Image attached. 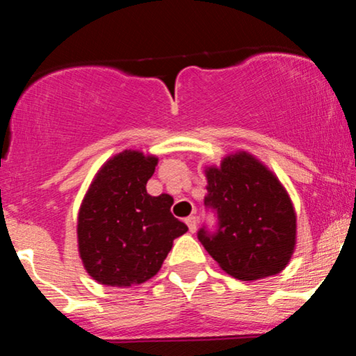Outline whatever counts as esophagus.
I'll use <instances>...</instances> for the list:
<instances>
[{"instance_id": "obj_1", "label": "esophagus", "mask_w": 356, "mask_h": 356, "mask_svg": "<svg viewBox=\"0 0 356 356\" xmlns=\"http://www.w3.org/2000/svg\"><path fill=\"white\" fill-rule=\"evenodd\" d=\"M186 224L191 232H195V229H197V218L195 216H189V218H186Z\"/></svg>"}]
</instances>
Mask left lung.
Instances as JSON below:
<instances>
[{"instance_id": "8db88e82", "label": "left lung", "mask_w": 356, "mask_h": 356, "mask_svg": "<svg viewBox=\"0 0 356 356\" xmlns=\"http://www.w3.org/2000/svg\"><path fill=\"white\" fill-rule=\"evenodd\" d=\"M204 206L214 226L204 224L197 239L219 266L238 280L277 275L295 249L296 216L280 181L251 155L226 157L207 169Z\"/></svg>"}]
</instances>
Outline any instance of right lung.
<instances>
[{
	"mask_svg": "<svg viewBox=\"0 0 356 356\" xmlns=\"http://www.w3.org/2000/svg\"><path fill=\"white\" fill-rule=\"evenodd\" d=\"M157 159L136 150L115 155L100 169L79 214V249L88 275L102 284L132 286L150 280L187 231L174 218L169 194H147Z\"/></svg>",
	"mask_w": 356,
	"mask_h": 356,
	"instance_id": "right-lung-1",
	"label": "right lung"
}]
</instances>
